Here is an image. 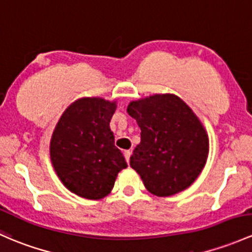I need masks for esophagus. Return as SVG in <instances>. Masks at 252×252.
Masks as SVG:
<instances>
[{"label":"esophagus","mask_w":252,"mask_h":252,"mask_svg":"<svg viewBox=\"0 0 252 252\" xmlns=\"http://www.w3.org/2000/svg\"><path fill=\"white\" fill-rule=\"evenodd\" d=\"M130 156H131V151L130 150L124 151V157H126V163H129V160H130Z\"/></svg>","instance_id":"obj_1"}]
</instances>
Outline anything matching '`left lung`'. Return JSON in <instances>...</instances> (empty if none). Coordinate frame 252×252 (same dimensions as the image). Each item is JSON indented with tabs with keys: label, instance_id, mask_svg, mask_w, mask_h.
Returning <instances> with one entry per match:
<instances>
[{
	"label": "left lung",
	"instance_id": "left-lung-1",
	"mask_svg": "<svg viewBox=\"0 0 252 252\" xmlns=\"http://www.w3.org/2000/svg\"><path fill=\"white\" fill-rule=\"evenodd\" d=\"M126 111L141 129L130 166L145 187L158 197H169L190 186L209 152L208 135L193 111L173 94L133 101Z\"/></svg>",
	"mask_w": 252,
	"mask_h": 252
}]
</instances>
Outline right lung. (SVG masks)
<instances>
[{
  "label": "right lung",
  "instance_id": "obj_1",
  "mask_svg": "<svg viewBox=\"0 0 252 252\" xmlns=\"http://www.w3.org/2000/svg\"><path fill=\"white\" fill-rule=\"evenodd\" d=\"M115 110V102L84 97L68 106L55 126L50 141L53 166L63 184L79 197L104 198L117 174L128 166L110 129Z\"/></svg>",
  "mask_w": 252,
  "mask_h": 252
}]
</instances>
